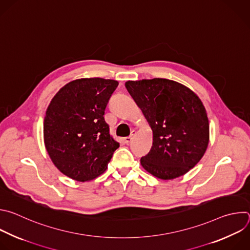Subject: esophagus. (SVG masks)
I'll list each match as a JSON object with an SVG mask.
<instances>
[{
  "label": "esophagus",
  "instance_id": "esophagus-1",
  "mask_svg": "<svg viewBox=\"0 0 250 250\" xmlns=\"http://www.w3.org/2000/svg\"><path fill=\"white\" fill-rule=\"evenodd\" d=\"M135 134H136V131H135V130H133V131L131 132V135H130V136H128V137H126V138L124 139V142H125L126 144L131 143V141L133 140V137L135 136Z\"/></svg>",
  "mask_w": 250,
  "mask_h": 250
}]
</instances>
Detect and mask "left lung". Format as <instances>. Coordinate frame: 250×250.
Wrapping results in <instances>:
<instances>
[{
  "instance_id": "8db88e82",
  "label": "left lung",
  "mask_w": 250,
  "mask_h": 250,
  "mask_svg": "<svg viewBox=\"0 0 250 250\" xmlns=\"http://www.w3.org/2000/svg\"><path fill=\"white\" fill-rule=\"evenodd\" d=\"M125 85L154 133L142 167L166 180L185 174L202 159L209 143V121L200 99L167 79L129 81Z\"/></svg>"
}]
</instances>
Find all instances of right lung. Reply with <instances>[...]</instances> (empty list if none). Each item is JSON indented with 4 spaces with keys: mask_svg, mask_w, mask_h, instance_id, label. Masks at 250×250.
Segmentation results:
<instances>
[{
    "mask_svg": "<svg viewBox=\"0 0 250 250\" xmlns=\"http://www.w3.org/2000/svg\"><path fill=\"white\" fill-rule=\"evenodd\" d=\"M118 82L80 79L63 86L44 118V143L65 175L87 181L104 172L119 143L104 120V110Z\"/></svg>",
    "mask_w": 250,
    "mask_h": 250,
    "instance_id": "right-lung-1",
    "label": "right lung"
}]
</instances>
